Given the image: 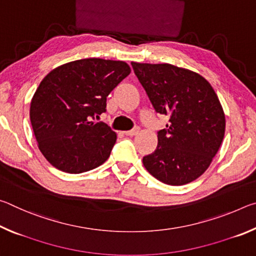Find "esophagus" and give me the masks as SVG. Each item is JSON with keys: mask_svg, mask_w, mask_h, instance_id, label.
Returning a JSON list of instances; mask_svg holds the SVG:
<instances>
[{"mask_svg": "<svg viewBox=\"0 0 256 256\" xmlns=\"http://www.w3.org/2000/svg\"><path fill=\"white\" fill-rule=\"evenodd\" d=\"M138 132H140V128H136L131 130V131H126V132H124V133H125V136H136V134H138Z\"/></svg>", "mask_w": 256, "mask_h": 256, "instance_id": "34e87169", "label": "esophagus"}]
</instances>
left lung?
I'll use <instances>...</instances> for the list:
<instances>
[{
    "instance_id": "8db88e82",
    "label": "left lung",
    "mask_w": 256,
    "mask_h": 256,
    "mask_svg": "<svg viewBox=\"0 0 256 256\" xmlns=\"http://www.w3.org/2000/svg\"><path fill=\"white\" fill-rule=\"evenodd\" d=\"M154 110L170 116L158 146L144 157L146 170L168 185H185L204 172L222 146L226 118L212 86L198 73L172 64L132 62Z\"/></svg>"
}]
</instances>
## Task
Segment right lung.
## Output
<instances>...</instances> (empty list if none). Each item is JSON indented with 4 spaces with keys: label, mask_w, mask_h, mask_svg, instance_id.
<instances>
[{
    "label": "right lung",
    "mask_w": 256,
    "mask_h": 256,
    "mask_svg": "<svg viewBox=\"0 0 256 256\" xmlns=\"http://www.w3.org/2000/svg\"><path fill=\"white\" fill-rule=\"evenodd\" d=\"M130 73L123 60L84 58L42 80L29 114L38 148L52 166L80 174L106 162L118 136L92 120L106 112L107 96Z\"/></svg>",
    "instance_id": "add662e5"
}]
</instances>
